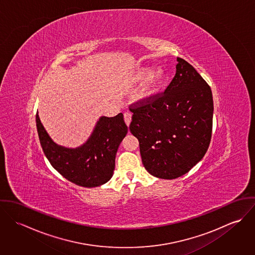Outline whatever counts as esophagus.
Returning <instances> with one entry per match:
<instances>
[{
	"instance_id": "1",
	"label": "esophagus",
	"mask_w": 255,
	"mask_h": 255,
	"mask_svg": "<svg viewBox=\"0 0 255 255\" xmlns=\"http://www.w3.org/2000/svg\"><path fill=\"white\" fill-rule=\"evenodd\" d=\"M124 119H125V122H126L127 126H129V124L131 122V114L129 112H126L124 114Z\"/></svg>"
}]
</instances>
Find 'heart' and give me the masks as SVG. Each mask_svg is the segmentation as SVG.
Segmentation results:
<instances>
[{"mask_svg":"<svg viewBox=\"0 0 255 255\" xmlns=\"http://www.w3.org/2000/svg\"><path fill=\"white\" fill-rule=\"evenodd\" d=\"M153 74V70L150 68H145L140 70L137 75H136V80L137 81H144L146 79H149L145 86L141 89L139 93V98L147 100L152 98L162 87V85L165 82L166 75L163 71H158L157 73Z\"/></svg>","mask_w":255,"mask_h":255,"instance_id":"heart-1","label":"heart"}]
</instances>
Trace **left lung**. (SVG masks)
<instances>
[{
    "mask_svg": "<svg viewBox=\"0 0 255 255\" xmlns=\"http://www.w3.org/2000/svg\"><path fill=\"white\" fill-rule=\"evenodd\" d=\"M163 92L131 105L130 132L138 139L142 164L154 177L174 180L205 155L212 135L213 97L208 83L182 58Z\"/></svg>",
    "mask_w": 255,
    "mask_h": 255,
    "instance_id": "obj_1",
    "label": "left lung"
}]
</instances>
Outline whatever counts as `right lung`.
I'll use <instances>...</instances> for the list:
<instances>
[{
    "instance_id": "obj_1",
    "label": "right lung",
    "mask_w": 255,
    "mask_h": 255,
    "mask_svg": "<svg viewBox=\"0 0 255 255\" xmlns=\"http://www.w3.org/2000/svg\"><path fill=\"white\" fill-rule=\"evenodd\" d=\"M36 127L40 144L51 165L68 181L84 187L99 186L112 178L118 148L128 132L122 113L101 117L88 141L69 149L52 141L38 114Z\"/></svg>"
}]
</instances>
